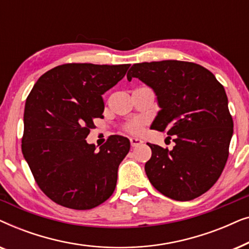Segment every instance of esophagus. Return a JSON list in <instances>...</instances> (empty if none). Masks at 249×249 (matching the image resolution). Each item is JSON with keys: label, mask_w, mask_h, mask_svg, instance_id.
I'll return each mask as SVG.
<instances>
[{"label": "esophagus", "mask_w": 249, "mask_h": 249, "mask_svg": "<svg viewBox=\"0 0 249 249\" xmlns=\"http://www.w3.org/2000/svg\"><path fill=\"white\" fill-rule=\"evenodd\" d=\"M130 144H131L132 147H136V146H138V145L142 144V141L141 138H136V137H132V138H130Z\"/></svg>", "instance_id": "1"}]
</instances>
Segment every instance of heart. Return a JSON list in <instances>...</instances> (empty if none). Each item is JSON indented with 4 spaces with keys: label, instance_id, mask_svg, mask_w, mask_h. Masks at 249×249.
<instances>
[{
    "label": "heart",
    "instance_id": "b5f03b06",
    "mask_svg": "<svg viewBox=\"0 0 249 249\" xmlns=\"http://www.w3.org/2000/svg\"><path fill=\"white\" fill-rule=\"evenodd\" d=\"M125 129L131 134H139L142 130V124L141 121H132L130 124H127Z\"/></svg>",
    "mask_w": 249,
    "mask_h": 249
}]
</instances>
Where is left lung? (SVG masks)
Wrapping results in <instances>:
<instances>
[{
	"mask_svg": "<svg viewBox=\"0 0 249 249\" xmlns=\"http://www.w3.org/2000/svg\"><path fill=\"white\" fill-rule=\"evenodd\" d=\"M127 78H138L154 90L161 110L151 128L166 131L176 142L171 151L148 144L149 181L176 200L203 195L222 173L233 134L223 86L206 68L177 60L136 63Z\"/></svg>",
	"mask_w": 249,
	"mask_h": 249,
	"instance_id": "left-lung-1",
	"label": "left lung"
}]
</instances>
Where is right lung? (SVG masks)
Returning a JSON list of instances; mask_svg holds the SVG:
<instances>
[{
  "label": "right lung",
  "instance_id": "obj_1",
  "mask_svg": "<svg viewBox=\"0 0 249 249\" xmlns=\"http://www.w3.org/2000/svg\"><path fill=\"white\" fill-rule=\"evenodd\" d=\"M129 67L62 64L40 76L27 97L23 158L42 192L59 205L90 210L113 194L130 142L113 135L96 151L86 137L94 119L103 118L102 95Z\"/></svg>",
  "mask_w": 249,
  "mask_h": 249
}]
</instances>
